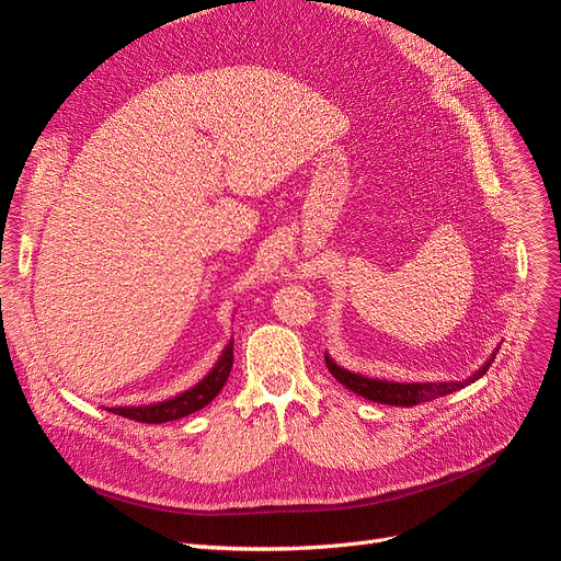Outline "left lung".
Returning a JSON list of instances; mask_svg holds the SVG:
<instances>
[{
    "mask_svg": "<svg viewBox=\"0 0 561 561\" xmlns=\"http://www.w3.org/2000/svg\"><path fill=\"white\" fill-rule=\"evenodd\" d=\"M501 346H496L491 351V355L486 358V363L482 367H478L472 371L470 377L461 379V381H412V383H400V381H386V379H371V377H363V375H355V371L336 365L330 353H325V365L330 369V375L346 386L353 393H358L371 402H379V404H393V407H414L421 402H431L435 398H443L454 393L458 388H466L470 383L478 381L480 377L486 375L489 365L494 363L496 353Z\"/></svg>",
    "mask_w": 561,
    "mask_h": 561,
    "instance_id": "1",
    "label": "left lung"
}]
</instances>
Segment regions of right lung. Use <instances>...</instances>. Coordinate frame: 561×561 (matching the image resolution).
I'll return each mask as SVG.
<instances>
[{
  "instance_id": "right-lung-1",
  "label": "right lung",
  "mask_w": 561,
  "mask_h": 561,
  "mask_svg": "<svg viewBox=\"0 0 561 561\" xmlns=\"http://www.w3.org/2000/svg\"><path fill=\"white\" fill-rule=\"evenodd\" d=\"M233 365V339H229V344L225 346V351L219 353L217 363L213 365V369L203 377L198 383H194L192 388L182 390V393L161 400V402H149V404H130V407H110L107 412L118 414L130 421H140V423H165V421H178L182 416H190L203 407L210 404L219 390L225 388L229 371Z\"/></svg>"
}]
</instances>
